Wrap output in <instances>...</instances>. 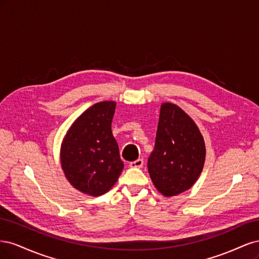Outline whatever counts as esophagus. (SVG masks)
Segmentation results:
<instances>
[{
  "mask_svg": "<svg viewBox=\"0 0 259 259\" xmlns=\"http://www.w3.org/2000/svg\"><path fill=\"white\" fill-rule=\"evenodd\" d=\"M143 165H144V160L143 159H138V160H136L134 162H131L130 163V166L131 167H135V168H140V167H143Z\"/></svg>",
  "mask_w": 259,
  "mask_h": 259,
  "instance_id": "1",
  "label": "esophagus"
}]
</instances>
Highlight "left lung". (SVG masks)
<instances>
[{
  "mask_svg": "<svg viewBox=\"0 0 259 259\" xmlns=\"http://www.w3.org/2000/svg\"><path fill=\"white\" fill-rule=\"evenodd\" d=\"M205 143L197 124L182 108L163 103L148 171L164 197H175L195 184L205 161Z\"/></svg>",
  "mask_w": 259,
  "mask_h": 259,
  "instance_id": "8db88e82",
  "label": "left lung"
}]
</instances>
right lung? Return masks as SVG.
<instances>
[{
    "label": "right lung",
    "mask_w": 259,
    "mask_h": 259,
    "mask_svg": "<svg viewBox=\"0 0 259 259\" xmlns=\"http://www.w3.org/2000/svg\"><path fill=\"white\" fill-rule=\"evenodd\" d=\"M115 101H100L72 123L62 139L60 163L68 182L92 197L108 192L123 170L111 131Z\"/></svg>",
    "instance_id": "1"
}]
</instances>
